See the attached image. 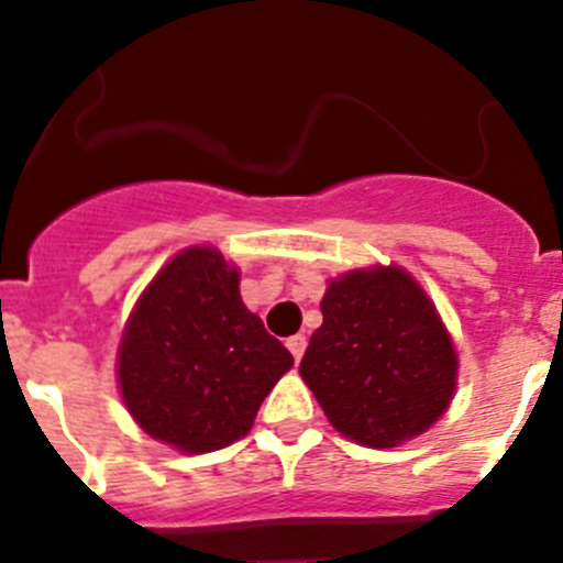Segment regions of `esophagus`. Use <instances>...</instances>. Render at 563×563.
I'll return each mask as SVG.
<instances>
[{"label":"esophagus","mask_w":563,"mask_h":563,"mask_svg":"<svg viewBox=\"0 0 563 563\" xmlns=\"http://www.w3.org/2000/svg\"><path fill=\"white\" fill-rule=\"evenodd\" d=\"M286 345H288V351L294 354V360L299 362V360H302L305 349H308V338H305V334H294V338L286 340Z\"/></svg>","instance_id":"esophagus-1"}]
</instances>
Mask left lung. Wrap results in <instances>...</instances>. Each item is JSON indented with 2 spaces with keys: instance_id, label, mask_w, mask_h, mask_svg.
Listing matches in <instances>:
<instances>
[{
  "instance_id": "8db88e82",
  "label": "left lung",
  "mask_w": 563,
  "mask_h": 563,
  "mask_svg": "<svg viewBox=\"0 0 563 563\" xmlns=\"http://www.w3.org/2000/svg\"><path fill=\"white\" fill-rule=\"evenodd\" d=\"M321 313L299 373L340 435L387 450L446 411L455 345L406 269L373 266L329 280Z\"/></svg>"
}]
</instances>
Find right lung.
<instances>
[{"instance_id": "right-lung-1", "label": "right lung", "mask_w": 563, "mask_h": 563, "mask_svg": "<svg viewBox=\"0 0 563 563\" xmlns=\"http://www.w3.org/2000/svg\"><path fill=\"white\" fill-rule=\"evenodd\" d=\"M294 356L240 297L214 247H187L150 283L119 343V389L152 439L174 450L234 444Z\"/></svg>"}]
</instances>
